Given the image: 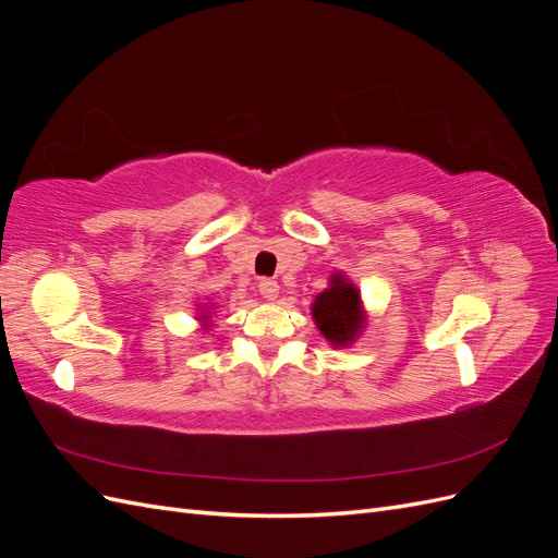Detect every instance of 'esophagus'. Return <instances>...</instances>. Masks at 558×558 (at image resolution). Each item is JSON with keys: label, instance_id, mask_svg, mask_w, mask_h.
<instances>
[{"label": "esophagus", "instance_id": "obj_1", "mask_svg": "<svg viewBox=\"0 0 558 558\" xmlns=\"http://www.w3.org/2000/svg\"><path fill=\"white\" fill-rule=\"evenodd\" d=\"M258 291H260L263 298L275 300L279 295V283L275 279H260L258 281Z\"/></svg>", "mask_w": 558, "mask_h": 558}]
</instances>
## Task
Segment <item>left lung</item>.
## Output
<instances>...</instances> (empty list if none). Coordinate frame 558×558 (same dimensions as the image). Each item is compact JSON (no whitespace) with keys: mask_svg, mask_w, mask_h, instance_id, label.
I'll return each instance as SVG.
<instances>
[{"mask_svg":"<svg viewBox=\"0 0 558 558\" xmlns=\"http://www.w3.org/2000/svg\"><path fill=\"white\" fill-rule=\"evenodd\" d=\"M359 302V291L342 277H335L330 289L326 293H320L314 302V318L318 324V330L324 332L330 342H349L353 332L361 328Z\"/></svg>","mask_w":558,"mask_h":558,"instance_id":"obj_1","label":"left lung"}]
</instances>
